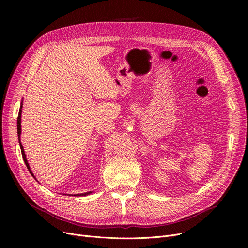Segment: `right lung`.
<instances>
[{
	"label": "right lung",
	"mask_w": 248,
	"mask_h": 248,
	"mask_svg": "<svg viewBox=\"0 0 248 248\" xmlns=\"http://www.w3.org/2000/svg\"><path fill=\"white\" fill-rule=\"evenodd\" d=\"M21 109H22V106H21V108H20V110H19V115H18V120H17V131H18V138H19V142H20V148H21V152H22L23 160H24L26 166H27L28 170L30 171L31 175L34 177V175L32 174L31 170H30V166H29V164H28V161H27V159H26V155H25V153H24V149H23V146L21 145V140H20V135H21V112H22ZM34 178H35V177H34ZM90 193H91V192H86V193H83V194H77V195H74V196H86V195H89Z\"/></svg>",
	"instance_id": "add662e5"
}]
</instances>
